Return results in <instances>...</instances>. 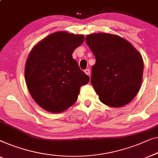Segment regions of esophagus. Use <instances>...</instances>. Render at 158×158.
I'll return each instance as SVG.
<instances>
[{"instance_id":"34e87169","label":"esophagus","mask_w":158,"mask_h":158,"mask_svg":"<svg viewBox=\"0 0 158 158\" xmlns=\"http://www.w3.org/2000/svg\"><path fill=\"white\" fill-rule=\"evenodd\" d=\"M84 73H85L86 75H88V76H90V70L89 69H86L84 70Z\"/></svg>"}]
</instances>
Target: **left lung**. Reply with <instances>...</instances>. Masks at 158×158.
Listing matches in <instances>:
<instances>
[{"label": "left lung", "mask_w": 158, "mask_h": 158, "mask_svg": "<svg viewBox=\"0 0 158 158\" xmlns=\"http://www.w3.org/2000/svg\"><path fill=\"white\" fill-rule=\"evenodd\" d=\"M85 40L96 59L91 83L99 100L115 108L130 103L143 81L144 64L139 52L117 35L96 33Z\"/></svg>", "instance_id": "1"}]
</instances>
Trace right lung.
<instances>
[{
    "label": "right lung",
    "instance_id": "right-lung-1",
    "mask_svg": "<svg viewBox=\"0 0 158 158\" xmlns=\"http://www.w3.org/2000/svg\"><path fill=\"white\" fill-rule=\"evenodd\" d=\"M84 40V35L55 32L28 54L24 71L26 86L35 103L47 112L61 113L72 106L80 87L89 81L72 57Z\"/></svg>",
    "mask_w": 158,
    "mask_h": 158
}]
</instances>
